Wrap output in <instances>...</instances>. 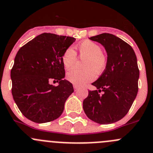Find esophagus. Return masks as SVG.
Listing matches in <instances>:
<instances>
[{"mask_svg":"<svg viewBox=\"0 0 153 153\" xmlns=\"http://www.w3.org/2000/svg\"><path fill=\"white\" fill-rule=\"evenodd\" d=\"M73 87H74V90H75V91H77V90H78V87L77 85H75V84H74L73 85Z\"/></svg>","mask_w":153,"mask_h":153,"instance_id":"obj_1","label":"esophagus"}]
</instances>
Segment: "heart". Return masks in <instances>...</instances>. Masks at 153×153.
<instances>
[{
  "label": "heart",
  "mask_w": 153,
  "mask_h": 153,
  "mask_svg": "<svg viewBox=\"0 0 153 153\" xmlns=\"http://www.w3.org/2000/svg\"><path fill=\"white\" fill-rule=\"evenodd\" d=\"M80 57L85 58L84 69H72L66 74V78L69 82L77 86H81L93 81L96 74L99 75L105 71L107 66V58L102 52V48L96 42L84 40L77 46ZM77 54L72 47L66 48L62 55V63L66 69H70L75 65Z\"/></svg>",
  "instance_id": "1"
}]
</instances>
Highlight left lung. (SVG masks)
Segmentation results:
<instances>
[{"label": "left lung", "instance_id": "obj_1", "mask_svg": "<svg viewBox=\"0 0 153 153\" xmlns=\"http://www.w3.org/2000/svg\"><path fill=\"white\" fill-rule=\"evenodd\" d=\"M91 40L105 47L108 54L103 73L92 85L83 102L89 119L99 124L117 122L126 115L138 91L139 69L133 48L119 37L111 33L92 36ZM103 93L100 95L99 93Z\"/></svg>", "mask_w": 153, "mask_h": 153}]
</instances>
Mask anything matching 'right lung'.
<instances>
[{
    "label": "right lung",
    "mask_w": 153,
    "mask_h": 153,
    "mask_svg": "<svg viewBox=\"0 0 153 153\" xmlns=\"http://www.w3.org/2000/svg\"><path fill=\"white\" fill-rule=\"evenodd\" d=\"M75 39L44 33L22 46L11 69L12 94L24 116L37 123L51 122L63 113L73 86L63 79L61 57ZM58 82L53 86L51 81Z\"/></svg>",
    "instance_id": "1"
}]
</instances>
